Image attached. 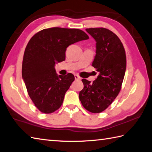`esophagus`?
Returning <instances> with one entry per match:
<instances>
[{
    "instance_id": "1",
    "label": "esophagus",
    "mask_w": 152,
    "mask_h": 152,
    "mask_svg": "<svg viewBox=\"0 0 152 152\" xmlns=\"http://www.w3.org/2000/svg\"><path fill=\"white\" fill-rule=\"evenodd\" d=\"M74 78H75V80H81V78H80L78 74H75V75H74Z\"/></svg>"
}]
</instances>
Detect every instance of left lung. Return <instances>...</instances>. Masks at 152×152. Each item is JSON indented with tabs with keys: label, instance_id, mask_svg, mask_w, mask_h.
<instances>
[{
	"label": "left lung",
	"instance_id": "left-lung-1",
	"mask_svg": "<svg viewBox=\"0 0 152 152\" xmlns=\"http://www.w3.org/2000/svg\"><path fill=\"white\" fill-rule=\"evenodd\" d=\"M96 41V55L92 66L99 72L96 80L82 79L84 87L79 98L84 107L99 113L108 107L119 94L125 74L126 57L120 39L104 28L86 29Z\"/></svg>",
	"mask_w": 152,
	"mask_h": 152
}]
</instances>
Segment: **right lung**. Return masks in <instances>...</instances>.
<instances>
[{"instance_id": "obj_1", "label": "right lung", "mask_w": 152, "mask_h": 152, "mask_svg": "<svg viewBox=\"0 0 152 152\" xmlns=\"http://www.w3.org/2000/svg\"><path fill=\"white\" fill-rule=\"evenodd\" d=\"M88 39L81 29L50 28L37 32L29 41L23 54L22 78L29 97L41 112L52 113L61 107L75 78L71 73L58 76L55 64L65 60L71 44Z\"/></svg>"}]
</instances>
